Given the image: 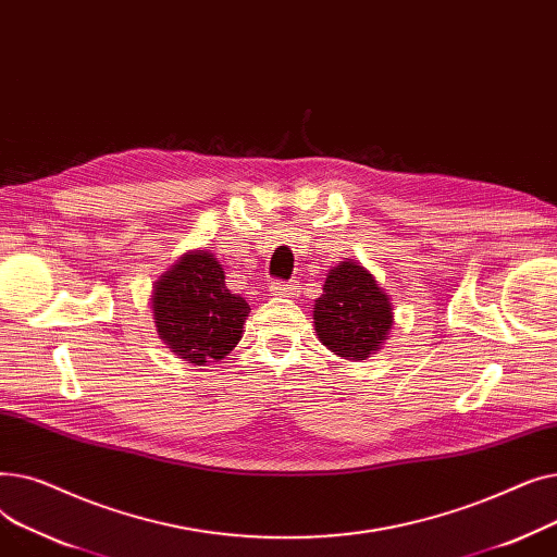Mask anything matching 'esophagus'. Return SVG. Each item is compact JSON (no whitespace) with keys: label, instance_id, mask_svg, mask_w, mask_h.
Returning a JSON list of instances; mask_svg holds the SVG:
<instances>
[{"label":"esophagus","instance_id":"esophagus-1","mask_svg":"<svg viewBox=\"0 0 557 557\" xmlns=\"http://www.w3.org/2000/svg\"><path fill=\"white\" fill-rule=\"evenodd\" d=\"M294 284H290V282H271V294L273 296H280V298H290V296H294Z\"/></svg>","mask_w":557,"mask_h":557}]
</instances>
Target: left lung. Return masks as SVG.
<instances>
[{
  "mask_svg": "<svg viewBox=\"0 0 557 557\" xmlns=\"http://www.w3.org/2000/svg\"><path fill=\"white\" fill-rule=\"evenodd\" d=\"M395 325L393 302L376 277L355 259H345L325 277L313 302L318 341L336 357L363 361L384 347Z\"/></svg>",
  "mask_w": 557,
  "mask_h": 557,
  "instance_id": "8db88e82",
  "label": "left lung"
}]
</instances>
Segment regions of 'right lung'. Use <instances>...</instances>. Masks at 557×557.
Masks as SVG:
<instances>
[{"label": "right lung", "mask_w": 557, "mask_h": 557, "mask_svg": "<svg viewBox=\"0 0 557 557\" xmlns=\"http://www.w3.org/2000/svg\"><path fill=\"white\" fill-rule=\"evenodd\" d=\"M153 323L171 352L194 366L225 359L244 336L248 302L225 286L214 252L196 248L153 284Z\"/></svg>", "instance_id": "1"}]
</instances>
